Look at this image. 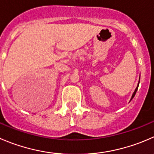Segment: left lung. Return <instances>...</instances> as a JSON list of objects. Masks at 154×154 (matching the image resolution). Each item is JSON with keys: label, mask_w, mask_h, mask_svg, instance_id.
<instances>
[{"label": "left lung", "mask_w": 154, "mask_h": 154, "mask_svg": "<svg viewBox=\"0 0 154 154\" xmlns=\"http://www.w3.org/2000/svg\"><path fill=\"white\" fill-rule=\"evenodd\" d=\"M138 86H137V87H136V89H135V92H134V93L132 94V98H131V100H132V98H133L134 97H135V93H136L137 90H138Z\"/></svg>", "instance_id": "1"}]
</instances>
